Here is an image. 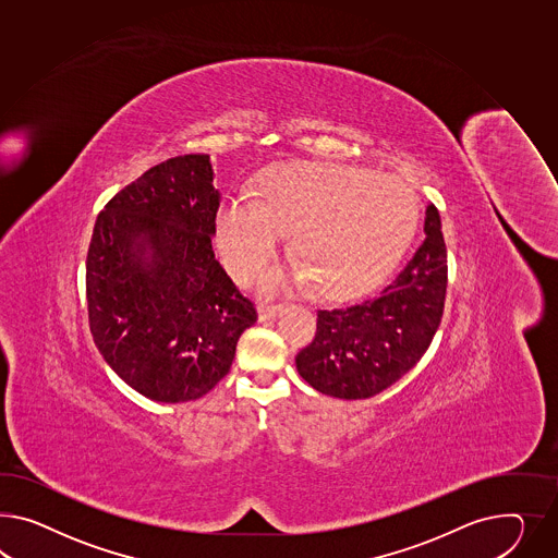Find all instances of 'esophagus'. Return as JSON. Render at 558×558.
<instances>
[{"label":"esophagus","instance_id":"34e87169","mask_svg":"<svg viewBox=\"0 0 558 558\" xmlns=\"http://www.w3.org/2000/svg\"><path fill=\"white\" fill-rule=\"evenodd\" d=\"M280 304H268V302H262L259 306H257V318L262 320V323H266V320H270V318L276 317L278 313H280Z\"/></svg>","mask_w":558,"mask_h":558}]
</instances>
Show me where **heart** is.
<instances>
[{
	"instance_id": "b5f03b06",
	"label": "heart",
	"mask_w": 558,
	"mask_h": 558,
	"mask_svg": "<svg viewBox=\"0 0 558 558\" xmlns=\"http://www.w3.org/2000/svg\"><path fill=\"white\" fill-rule=\"evenodd\" d=\"M418 207L407 182L349 165H288L266 174L259 198L227 196L217 238L229 270L247 278L270 259L287 231L301 264L259 276L266 294L317 284L329 299L376 288L414 238Z\"/></svg>"
}]
</instances>
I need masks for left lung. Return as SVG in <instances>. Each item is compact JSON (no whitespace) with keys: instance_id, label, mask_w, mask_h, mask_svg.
I'll return each instance as SVG.
<instances>
[{"instance_id":"obj_1","label":"left lung","mask_w":558,"mask_h":558,"mask_svg":"<svg viewBox=\"0 0 558 558\" xmlns=\"http://www.w3.org/2000/svg\"><path fill=\"white\" fill-rule=\"evenodd\" d=\"M418 252L376 299L317 313V335L296 369L317 392L363 400L390 388L433 343L447 294V245L435 205Z\"/></svg>"}]
</instances>
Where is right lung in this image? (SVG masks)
Returning a JSON list of instances; mask_svg holds the SVG:
<instances>
[{
	"instance_id": "right-lung-1",
	"label": "right lung",
	"mask_w": 558,
	"mask_h": 558,
	"mask_svg": "<svg viewBox=\"0 0 558 558\" xmlns=\"http://www.w3.org/2000/svg\"><path fill=\"white\" fill-rule=\"evenodd\" d=\"M221 203L211 158L151 166L99 213L87 254V311L107 365L156 402L196 400L227 376L257 320L215 259Z\"/></svg>"
}]
</instances>
